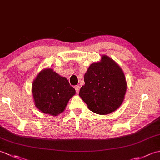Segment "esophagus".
Masks as SVG:
<instances>
[{"mask_svg":"<svg viewBox=\"0 0 160 160\" xmlns=\"http://www.w3.org/2000/svg\"><path fill=\"white\" fill-rule=\"evenodd\" d=\"M75 89H76V91L77 93H79V91H80V86L79 85H77V86L75 87Z\"/></svg>","mask_w":160,"mask_h":160,"instance_id":"34e87169","label":"esophagus"}]
</instances>
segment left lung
<instances>
[{"instance_id": "left-lung-1", "label": "left lung", "mask_w": 160, "mask_h": 160, "mask_svg": "<svg viewBox=\"0 0 160 160\" xmlns=\"http://www.w3.org/2000/svg\"><path fill=\"white\" fill-rule=\"evenodd\" d=\"M84 85L79 96L89 109L97 114L115 111L123 102L127 91L124 73L120 67L107 56L92 63L84 74Z\"/></svg>"}]
</instances>
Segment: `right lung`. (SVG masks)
Masks as SVG:
<instances>
[{"label": "right lung", "mask_w": 160, "mask_h": 160, "mask_svg": "<svg viewBox=\"0 0 160 160\" xmlns=\"http://www.w3.org/2000/svg\"><path fill=\"white\" fill-rule=\"evenodd\" d=\"M75 93L76 90L67 78L50 68L40 71L32 84L35 106L42 113L53 116L64 111Z\"/></svg>", "instance_id": "right-lung-1"}]
</instances>
